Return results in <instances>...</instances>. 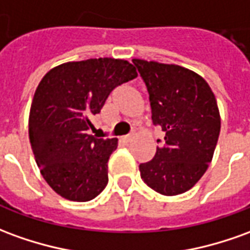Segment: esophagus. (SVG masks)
<instances>
[{
  "label": "esophagus",
  "mask_w": 250,
  "mask_h": 250,
  "mask_svg": "<svg viewBox=\"0 0 250 250\" xmlns=\"http://www.w3.org/2000/svg\"><path fill=\"white\" fill-rule=\"evenodd\" d=\"M134 137H135V134H130V135H125L123 139H125V142H131L134 139Z\"/></svg>",
  "instance_id": "esophagus-1"
}]
</instances>
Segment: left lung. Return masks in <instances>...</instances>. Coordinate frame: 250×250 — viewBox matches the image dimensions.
Instances as JSON below:
<instances>
[{"mask_svg":"<svg viewBox=\"0 0 250 250\" xmlns=\"http://www.w3.org/2000/svg\"><path fill=\"white\" fill-rule=\"evenodd\" d=\"M149 92L151 120L165 132L154 158L139 165L155 192L173 196L198 183L212 160L221 116L203 77L177 64L132 59ZM157 142H161L160 139Z\"/></svg>","mask_w":250,"mask_h":250,"instance_id":"obj_1","label":"left lung"}]
</instances>
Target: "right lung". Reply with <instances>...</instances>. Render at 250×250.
Returning <instances> with one entry per match:
<instances>
[{"label":"right lung","mask_w":250,"mask_h":250,"mask_svg":"<svg viewBox=\"0 0 250 250\" xmlns=\"http://www.w3.org/2000/svg\"><path fill=\"white\" fill-rule=\"evenodd\" d=\"M137 76L125 59L99 58L66 62L42 78L29 111V142L40 173L62 198L88 202L105 188L118 139H97L88 130L113 89Z\"/></svg>","instance_id":"1"}]
</instances>
